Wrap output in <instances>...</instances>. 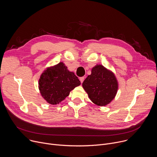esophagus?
<instances>
[{"instance_id": "obj_1", "label": "esophagus", "mask_w": 157, "mask_h": 157, "mask_svg": "<svg viewBox=\"0 0 157 157\" xmlns=\"http://www.w3.org/2000/svg\"><path fill=\"white\" fill-rule=\"evenodd\" d=\"M79 80H80L81 82L82 83V82L84 81V77H81V78H79Z\"/></svg>"}]
</instances>
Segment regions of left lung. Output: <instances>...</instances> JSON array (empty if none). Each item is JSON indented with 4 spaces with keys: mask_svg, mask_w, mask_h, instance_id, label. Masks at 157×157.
Here are the masks:
<instances>
[{
    "mask_svg": "<svg viewBox=\"0 0 157 157\" xmlns=\"http://www.w3.org/2000/svg\"><path fill=\"white\" fill-rule=\"evenodd\" d=\"M82 85L89 99L100 106H104L113 101L118 89L114 73L101 64L94 67L91 75L87 76Z\"/></svg>",
    "mask_w": 157,
    "mask_h": 157,
    "instance_id": "1",
    "label": "left lung"
}]
</instances>
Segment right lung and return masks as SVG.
Returning a JSON list of instances; mask_svg holds the SVG:
<instances>
[{
	"mask_svg": "<svg viewBox=\"0 0 157 157\" xmlns=\"http://www.w3.org/2000/svg\"><path fill=\"white\" fill-rule=\"evenodd\" d=\"M38 84L42 97L49 104L55 105L68 96L81 82L74 73L69 71L64 64L60 62L43 71Z\"/></svg>",
	"mask_w": 157,
	"mask_h": 157,
	"instance_id": "1",
	"label": "right lung"
}]
</instances>
